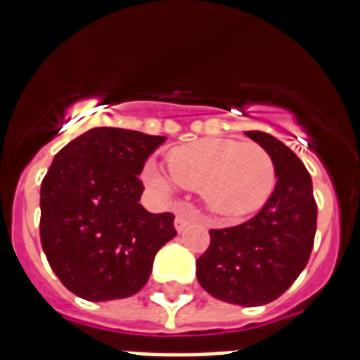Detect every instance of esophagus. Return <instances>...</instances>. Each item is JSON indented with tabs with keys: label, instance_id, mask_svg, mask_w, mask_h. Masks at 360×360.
Instances as JSON below:
<instances>
[{
	"label": "esophagus",
	"instance_id": "34e87169",
	"mask_svg": "<svg viewBox=\"0 0 360 360\" xmlns=\"http://www.w3.org/2000/svg\"><path fill=\"white\" fill-rule=\"evenodd\" d=\"M188 224H191V219L185 213H177V217H175V230L183 231Z\"/></svg>",
	"mask_w": 360,
	"mask_h": 360
}]
</instances>
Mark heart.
<instances>
[{
	"label": "heart",
	"mask_w": 360,
	"mask_h": 360,
	"mask_svg": "<svg viewBox=\"0 0 360 360\" xmlns=\"http://www.w3.org/2000/svg\"><path fill=\"white\" fill-rule=\"evenodd\" d=\"M168 169L177 185L200 192L205 207L224 220L254 213L276 183L267 149L233 138H205L175 147L168 155ZM146 179L162 194L174 191L172 179L155 164L146 168Z\"/></svg>",
	"instance_id": "1"
}]
</instances>
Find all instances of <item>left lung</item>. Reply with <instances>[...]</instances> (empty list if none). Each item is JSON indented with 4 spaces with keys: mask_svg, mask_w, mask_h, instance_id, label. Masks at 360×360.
<instances>
[{
    "mask_svg": "<svg viewBox=\"0 0 360 360\" xmlns=\"http://www.w3.org/2000/svg\"><path fill=\"white\" fill-rule=\"evenodd\" d=\"M246 136L273 157L276 186L256 217L209 231L211 243L198 257L196 276L220 301L262 307L278 299L307 267L318 203L312 177L290 147L262 130H248Z\"/></svg>",
    "mask_w": 360,
    "mask_h": 360,
    "instance_id": "left-lung-1",
    "label": "left lung"
}]
</instances>
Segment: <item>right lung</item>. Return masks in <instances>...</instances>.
Returning <instances> with one entry per match:
<instances>
[{"mask_svg":"<svg viewBox=\"0 0 360 360\" xmlns=\"http://www.w3.org/2000/svg\"><path fill=\"white\" fill-rule=\"evenodd\" d=\"M166 136L97 127L53 157L41 183V243L61 284L86 301L138 293L177 236L174 213L141 207L138 175Z\"/></svg>","mask_w":360,"mask_h":360,"instance_id":"1","label":"right lung"}]
</instances>
